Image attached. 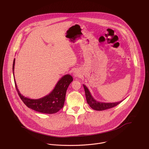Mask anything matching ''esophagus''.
<instances>
[{
  "label": "esophagus",
  "instance_id": "obj_1",
  "mask_svg": "<svg viewBox=\"0 0 149 149\" xmlns=\"http://www.w3.org/2000/svg\"><path fill=\"white\" fill-rule=\"evenodd\" d=\"M73 74H74V75L75 77H78V75H79V71H78L77 70H74V71Z\"/></svg>",
  "mask_w": 149,
  "mask_h": 149
}]
</instances>
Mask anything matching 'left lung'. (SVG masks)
I'll list each match as a JSON object with an SVG mask.
<instances>
[{"label": "left lung", "mask_w": 149, "mask_h": 149, "mask_svg": "<svg viewBox=\"0 0 149 149\" xmlns=\"http://www.w3.org/2000/svg\"><path fill=\"white\" fill-rule=\"evenodd\" d=\"M84 90H85V93H86V100L87 101V103L88 105L90 106V107L92 108L94 110L97 111H102L105 110L107 109H109L111 108H113L115 106L119 104L121 102L123 101H121L120 102H110V103H107V102H101L96 101L91 95V93L87 87L85 86V85H83Z\"/></svg>", "instance_id": "1"}]
</instances>
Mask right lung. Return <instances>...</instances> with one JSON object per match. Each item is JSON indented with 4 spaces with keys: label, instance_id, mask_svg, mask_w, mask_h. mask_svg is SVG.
I'll return each mask as SVG.
<instances>
[{
    "label": "right lung",
    "instance_id": "1",
    "mask_svg": "<svg viewBox=\"0 0 149 149\" xmlns=\"http://www.w3.org/2000/svg\"><path fill=\"white\" fill-rule=\"evenodd\" d=\"M15 61V59H14L13 63V75ZM14 81L16 89L19 96L28 108L42 113L54 114L59 111L63 107L67 88L70 83L73 81V78L69 74L63 76L57 82L54 89L51 93L44 97L36 100L25 97L21 94L17 89L15 76Z\"/></svg>",
    "mask_w": 149,
    "mask_h": 149
}]
</instances>
